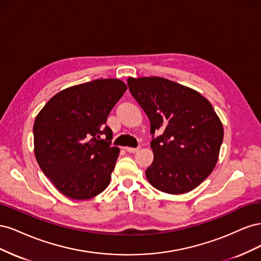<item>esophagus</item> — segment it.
<instances>
[{
    "label": "esophagus",
    "mask_w": 261,
    "mask_h": 261,
    "mask_svg": "<svg viewBox=\"0 0 261 261\" xmlns=\"http://www.w3.org/2000/svg\"><path fill=\"white\" fill-rule=\"evenodd\" d=\"M125 150L127 152H129V153H134V152H137L138 150H139V148H132V147H126L125 148Z\"/></svg>",
    "instance_id": "1"
}]
</instances>
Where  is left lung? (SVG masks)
Instances as JSON below:
<instances>
[{"label": "left lung", "mask_w": 261, "mask_h": 261, "mask_svg": "<svg viewBox=\"0 0 261 261\" xmlns=\"http://www.w3.org/2000/svg\"><path fill=\"white\" fill-rule=\"evenodd\" d=\"M133 97L159 133L150 147L153 162L146 171L159 191L179 195L193 191L215 169L223 125L210 102L189 87L162 77H128Z\"/></svg>", "instance_id": "1"}]
</instances>
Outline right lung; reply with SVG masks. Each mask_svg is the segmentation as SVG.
Instances as JSON below:
<instances>
[{"mask_svg":"<svg viewBox=\"0 0 261 261\" xmlns=\"http://www.w3.org/2000/svg\"><path fill=\"white\" fill-rule=\"evenodd\" d=\"M126 90L125 83L115 78L68 87L36 116V160L68 198L91 199L109 186L120 148L111 146L112 130L106 123Z\"/></svg>","mask_w":261,"mask_h":261,"instance_id":"right-lung-1","label":"right lung"}]
</instances>
